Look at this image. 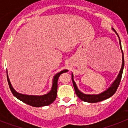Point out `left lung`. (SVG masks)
Instances as JSON below:
<instances>
[{
    "label": "left lung",
    "mask_w": 128,
    "mask_h": 128,
    "mask_svg": "<svg viewBox=\"0 0 128 128\" xmlns=\"http://www.w3.org/2000/svg\"><path fill=\"white\" fill-rule=\"evenodd\" d=\"M112 30L116 34V35H118V38H119V42H120V48L122 50V67L120 69L119 74L117 76V78H116L113 83L110 85V86L107 89H106L105 91H104L103 92L99 93V94H85V93H82V91L79 90V89L77 87V85L76 84V82H74V75L73 73L72 74V82H73L74 88L75 89V92L76 93L77 96H78L79 98H80L81 100L83 101L88 102H91V103H94V102H98L102 101V100H105L107 98H110V96H112L113 94H114L115 92L116 91L117 89H118L119 84H120V80H121L122 76V72H123L124 66V53L122 51L121 47V41H120V37L118 36V34L116 33L114 29L112 28Z\"/></svg>",
    "instance_id": "obj_1"
}]
</instances>
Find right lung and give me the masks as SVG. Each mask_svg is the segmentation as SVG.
<instances>
[{"label": "right lung", "instance_id": "1", "mask_svg": "<svg viewBox=\"0 0 128 128\" xmlns=\"http://www.w3.org/2000/svg\"><path fill=\"white\" fill-rule=\"evenodd\" d=\"M68 71V70H63L58 73H57L56 74H55L52 79V85L50 91L48 93L42 94V95H33V94H26L18 93L12 87L10 80H9V78H8V72H7V80H8L10 89L12 91V94H14V96H16L21 101L24 102L29 105L35 106V107H40V106L49 105L54 101L57 95L58 80L59 76L62 73L67 72Z\"/></svg>", "mask_w": 128, "mask_h": 128}]
</instances>
